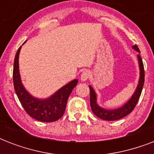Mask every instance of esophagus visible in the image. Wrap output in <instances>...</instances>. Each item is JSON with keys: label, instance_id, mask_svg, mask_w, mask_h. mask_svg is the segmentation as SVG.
I'll use <instances>...</instances> for the list:
<instances>
[{"label": "esophagus", "instance_id": "34e87169", "mask_svg": "<svg viewBox=\"0 0 154 154\" xmlns=\"http://www.w3.org/2000/svg\"><path fill=\"white\" fill-rule=\"evenodd\" d=\"M89 77H90V72L88 71V70H85L81 74V80L82 82H85V81L89 79Z\"/></svg>", "mask_w": 154, "mask_h": 154}]
</instances>
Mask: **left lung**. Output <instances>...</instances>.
<instances>
[{"label": "left lung", "instance_id": "obj_1", "mask_svg": "<svg viewBox=\"0 0 154 154\" xmlns=\"http://www.w3.org/2000/svg\"><path fill=\"white\" fill-rule=\"evenodd\" d=\"M133 49H135L136 51L140 53L138 47L137 45L133 46ZM137 59L139 62V69H140V78H139L138 85L137 86V89L133 94V96L130 97L129 101H127L124 105L122 107L115 109H106L104 108L99 106L97 103V94L93 89V87L89 85V90H90V106L91 109L94 114L97 117L105 121H116L121 118H123L134 110L136 106L137 103L138 101L139 97L141 96V91L143 89L144 82H145V71H144V65L142 62L140 54L137 55Z\"/></svg>", "mask_w": 154, "mask_h": 154}]
</instances>
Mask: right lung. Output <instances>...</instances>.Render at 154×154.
<instances>
[{"label": "right lung", "instance_id": "obj_1", "mask_svg": "<svg viewBox=\"0 0 154 154\" xmlns=\"http://www.w3.org/2000/svg\"><path fill=\"white\" fill-rule=\"evenodd\" d=\"M20 49L21 46L16 53L13 65V85L17 96L25 112L30 117L40 122H56L64 114L68 98L72 89L77 85L78 80L71 81L48 98H36L25 89L20 80L19 72V53Z\"/></svg>", "mask_w": 154, "mask_h": 154}]
</instances>
